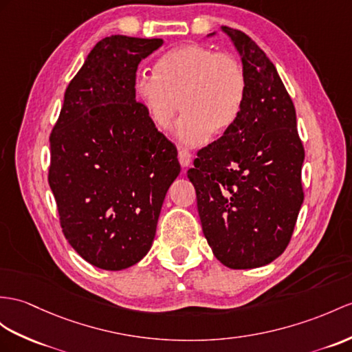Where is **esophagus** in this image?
<instances>
[{
  "label": "esophagus",
  "mask_w": 352,
  "mask_h": 352,
  "mask_svg": "<svg viewBox=\"0 0 352 352\" xmlns=\"http://www.w3.org/2000/svg\"><path fill=\"white\" fill-rule=\"evenodd\" d=\"M177 158H179V162H181L182 167H188V166L191 164V161H192V153L188 151V149L179 148L177 149Z\"/></svg>",
  "instance_id": "34e87169"
}]
</instances>
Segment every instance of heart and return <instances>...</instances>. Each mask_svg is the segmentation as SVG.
<instances>
[{
	"mask_svg": "<svg viewBox=\"0 0 352 352\" xmlns=\"http://www.w3.org/2000/svg\"><path fill=\"white\" fill-rule=\"evenodd\" d=\"M134 94L160 130H168L179 102L184 113L176 135L195 146L236 124L245 106L248 77L233 55L191 43L162 55L153 74L137 76Z\"/></svg>",
	"mask_w": 352,
	"mask_h": 352,
	"instance_id": "obj_1",
	"label": "heart"
}]
</instances>
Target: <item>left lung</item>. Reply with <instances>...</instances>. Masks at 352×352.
I'll list each match as a JSON object with an SVG mask.
<instances>
[{"label":"left lung","mask_w":352,"mask_h":352,"mask_svg":"<svg viewBox=\"0 0 352 352\" xmlns=\"http://www.w3.org/2000/svg\"><path fill=\"white\" fill-rule=\"evenodd\" d=\"M221 30L242 58L245 106L224 135L197 152L188 177L213 255L230 269H254L278 258L293 236L305 149L276 67L245 32Z\"/></svg>","instance_id":"obj_1"}]
</instances>
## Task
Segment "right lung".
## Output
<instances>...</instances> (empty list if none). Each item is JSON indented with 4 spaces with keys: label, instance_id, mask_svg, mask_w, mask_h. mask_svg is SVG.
<instances>
[{
    "label": "right lung",
    "instance_id": "right-lung-1",
    "mask_svg": "<svg viewBox=\"0 0 352 352\" xmlns=\"http://www.w3.org/2000/svg\"><path fill=\"white\" fill-rule=\"evenodd\" d=\"M161 38L98 41L64 94L50 133L49 185L65 239L104 270L139 263L155 237L181 164L177 149L135 101V72Z\"/></svg>",
    "mask_w": 352,
    "mask_h": 352
}]
</instances>
